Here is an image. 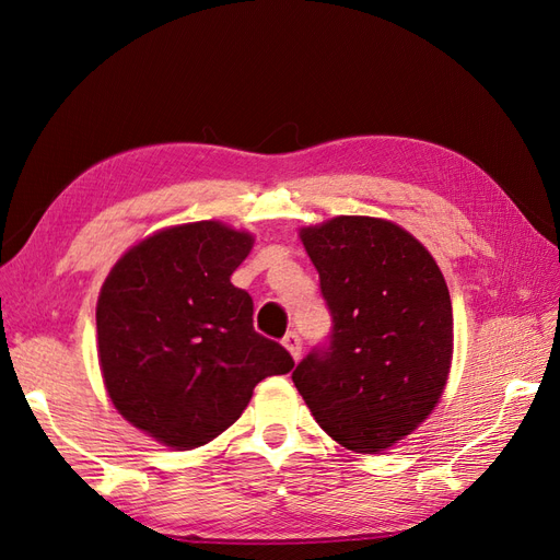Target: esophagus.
Segmentation results:
<instances>
[{
    "instance_id": "esophagus-1",
    "label": "esophagus",
    "mask_w": 560,
    "mask_h": 560,
    "mask_svg": "<svg viewBox=\"0 0 560 560\" xmlns=\"http://www.w3.org/2000/svg\"><path fill=\"white\" fill-rule=\"evenodd\" d=\"M282 346L290 350V354L294 360L301 358V336L296 331H287L284 338H282Z\"/></svg>"
}]
</instances>
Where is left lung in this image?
<instances>
[{
    "mask_svg": "<svg viewBox=\"0 0 560 560\" xmlns=\"http://www.w3.org/2000/svg\"><path fill=\"white\" fill-rule=\"evenodd\" d=\"M331 313L329 343L292 381L334 442L378 453L411 434L442 397L453 358V308L432 254L376 217L301 229Z\"/></svg>",
    "mask_w": 560,
    "mask_h": 560,
    "instance_id": "8db88e82",
    "label": "left lung"
}]
</instances>
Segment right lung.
Here are the masks:
<instances>
[{"label": "right lung", "mask_w": 560, "mask_h": 560, "mask_svg": "<svg viewBox=\"0 0 560 560\" xmlns=\"http://www.w3.org/2000/svg\"><path fill=\"white\" fill-rule=\"evenodd\" d=\"M254 245L222 222L163 229L114 264L97 299V358L116 411L175 451L212 442L266 376L292 371L254 331V303L231 284Z\"/></svg>", "instance_id": "right-lung-1"}]
</instances>
